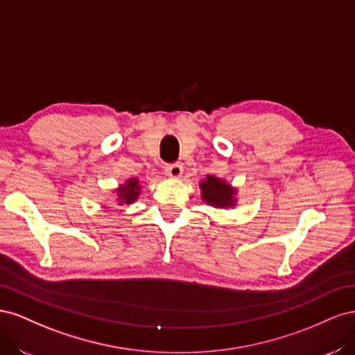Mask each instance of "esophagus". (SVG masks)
Returning a JSON list of instances; mask_svg holds the SVG:
<instances>
[{
  "label": "esophagus",
  "mask_w": 355,
  "mask_h": 355,
  "mask_svg": "<svg viewBox=\"0 0 355 355\" xmlns=\"http://www.w3.org/2000/svg\"><path fill=\"white\" fill-rule=\"evenodd\" d=\"M164 171L170 178H179L182 175V166L179 163H170L164 167Z\"/></svg>",
  "instance_id": "esophagus-1"
}]
</instances>
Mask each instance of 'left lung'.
Wrapping results in <instances>:
<instances>
[{"mask_svg":"<svg viewBox=\"0 0 355 355\" xmlns=\"http://www.w3.org/2000/svg\"><path fill=\"white\" fill-rule=\"evenodd\" d=\"M200 188L202 191V200L216 207H228L232 206L235 201L232 198L235 191L223 180L214 176H207V180L201 182Z\"/></svg>","mask_w":355,"mask_h":355,"instance_id":"obj_1","label":"left lung"}]
</instances>
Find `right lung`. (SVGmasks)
<instances>
[{
    "mask_svg": "<svg viewBox=\"0 0 355 355\" xmlns=\"http://www.w3.org/2000/svg\"><path fill=\"white\" fill-rule=\"evenodd\" d=\"M139 191H141V185L137 184V179H130L125 185H123L120 189H116L118 204H120V206H123V204H132L137 198Z\"/></svg>",
    "mask_w": 355,
    "mask_h": 355,
    "instance_id": "right-lung-1",
    "label": "right lung"
}]
</instances>
